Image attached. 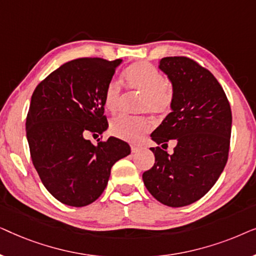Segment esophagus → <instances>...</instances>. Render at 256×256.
<instances>
[{
	"mask_svg": "<svg viewBox=\"0 0 256 256\" xmlns=\"http://www.w3.org/2000/svg\"><path fill=\"white\" fill-rule=\"evenodd\" d=\"M140 150V146H132V154H136Z\"/></svg>",
	"mask_w": 256,
	"mask_h": 256,
	"instance_id": "1",
	"label": "esophagus"
}]
</instances>
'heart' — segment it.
Masks as SVG:
<instances>
[{
	"label": "heart",
	"instance_id": "heart-1",
	"mask_svg": "<svg viewBox=\"0 0 256 256\" xmlns=\"http://www.w3.org/2000/svg\"><path fill=\"white\" fill-rule=\"evenodd\" d=\"M124 82L132 93L142 96L138 110L152 113L154 116H164L169 113L172 101V88L163 76L148 62H136L124 72ZM122 90L118 82L108 84L104 92V107L110 113L118 112L122 102ZM150 124L146 118L118 116L110 124V132L128 142H136L146 134Z\"/></svg>",
	"mask_w": 256,
	"mask_h": 256
}]
</instances>
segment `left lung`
Instances as JSON below:
<instances>
[{
  "label": "left lung",
  "instance_id": "8db88e82",
  "mask_svg": "<svg viewBox=\"0 0 256 256\" xmlns=\"http://www.w3.org/2000/svg\"><path fill=\"white\" fill-rule=\"evenodd\" d=\"M160 70L172 86L171 113L150 138L164 148L174 140V154L150 150L155 164L143 174L154 198L170 208L197 202L211 190L226 166L232 112L218 80L186 57H166Z\"/></svg>",
  "mask_w": 256,
  "mask_h": 256
}]
</instances>
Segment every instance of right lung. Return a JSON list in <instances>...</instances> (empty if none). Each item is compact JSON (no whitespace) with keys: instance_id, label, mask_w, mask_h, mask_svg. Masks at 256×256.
<instances>
[{"instance_id":"obj_1","label":"right lung","mask_w":256,"mask_h":256,"mask_svg":"<svg viewBox=\"0 0 256 256\" xmlns=\"http://www.w3.org/2000/svg\"><path fill=\"white\" fill-rule=\"evenodd\" d=\"M122 59L80 58L65 62L36 87L26 130L31 160L42 183L62 204H92L107 186L115 162L130 146L110 136L93 144L88 132L102 134L104 92ZM100 141V140H99Z\"/></svg>"}]
</instances>
